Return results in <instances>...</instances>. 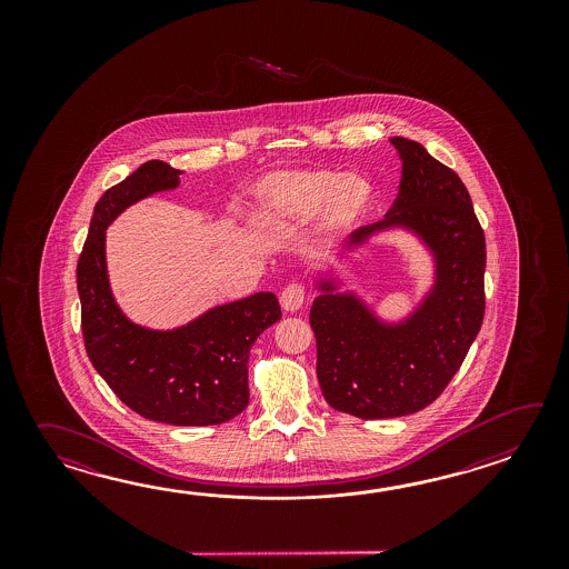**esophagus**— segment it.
Masks as SVG:
<instances>
[{
	"label": "esophagus",
	"instance_id": "esophagus-1",
	"mask_svg": "<svg viewBox=\"0 0 569 569\" xmlns=\"http://www.w3.org/2000/svg\"><path fill=\"white\" fill-rule=\"evenodd\" d=\"M302 302H305V284H301V282H290V284H287L284 290L280 292V305H282V309L289 311V313L299 311L302 307Z\"/></svg>",
	"mask_w": 569,
	"mask_h": 569
}]
</instances>
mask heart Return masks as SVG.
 I'll use <instances>...</instances> for the list:
<instances>
[{"label": "heart", "mask_w": 569, "mask_h": 569, "mask_svg": "<svg viewBox=\"0 0 569 569\" xmlns=\"http://www.w3.org/2000/svg\"><path fill=\"white\" fill-rule=\"evenodd\" d=\"M372 187L362 177L336 170H290L272 174L254 189L248 221L258 231H282L321 213L329 233L348 231L363 218Z\"/></svg>", "instance_id": "b5f03b06"}]
</instances>
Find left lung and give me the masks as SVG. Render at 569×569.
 <instances>
[{"instance_id": "8db88e82", "label": "left lung", "mask_w": 569, "mask_h": 569, "mask_svg": "<svg viewBox=\"0 0 569 569\" xmlns=\"http://www.w3.org/2000/svg\"><path fill=\"white\" fill-rule=\"evenodd\" d=\"M402 160L399 197L385 219L353 231L405 228L436 258V284L411 317L385 323L356 295L319 280L309 323L317 378L336 411L390 419L421 411L446 390L482 327L486 240L472 199L453 170L407 138H390Z\"/></svg>"}]
</instances>
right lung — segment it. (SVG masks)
<instances>
[{
	"label": "right lung",
	"mask_w": 569,
	"mask_h": 569,
	"mask_svg": "<svg viewBox=\"0 0 569 569\" xmlns=\"http://www.w3.org/2000/svg\"><path fill=\"white\" fill-rule=\"evenodd\" d=\"M179 174L148 160L103 193L77 262V290L87 356L116 397L150 421L206 427L248 407L250 348L279 321L280 305L272 292H256L172 331L136 326L121 313L109 289L106 228L126 207L179 187Z\"/></svg>",
	"instance_id": "right-lung-1"
}]
</instances>
